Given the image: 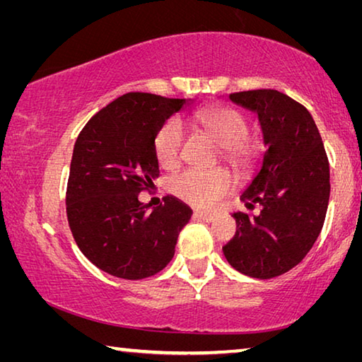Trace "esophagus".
<instances>
[{
	"instance_id": "esophagus-1",
	"label": "esophagus",
	"mask_w": 362,
	"mask_h": 362,
	"mask_svg": "<svg viewBox=\"0 0 362 362\" xmlns=\"http://www.w3.org/2000/svg\"><path fill=\"white\" fill-rule=\"evenodd\" d=\"M194 217L199 218V220H204V222H214V218H216V214H214V212L196 211V212H194Z\"/></svg>"
}]
</instances>
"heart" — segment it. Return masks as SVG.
<instances>
[{"mask_svg": "<svg viewBox=\"0 0 362 362\" xmlns=\"http://www.w3.org/2000/svg\"><path fill=\"white\" fill-rule=\"evenodd\" d=\"M192 122L220 145L223 161L241 170L250 163L252 148L247 144L249 126L241 113L230 107L214 105L201 108L192 116ZM185 132L179 119L170 118L159 127L155 137V155L159 164L174 169L182 161ZM235 188V180L226 169H188L170 179L169 189L177 198L194 207L207 209L217 204Z\"/></svg>", "mask_w": 362, "mask_h": 362, "instance_id": "1", "label": "heart"}]
</instances>
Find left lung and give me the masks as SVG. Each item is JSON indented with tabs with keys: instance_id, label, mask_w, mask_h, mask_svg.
Wrapping results in <instances>:
<instances>
[{
	"instance_id": "1",
	"label": "left lung",
	"mask_w": 362,
	"mask_h": 362,
	"mask_svg": "<svg viewBox=\"0 0 362 362\" xmlns=\"http://www.w3.org/2000/svg\"><path fill=\"white\" fill-rule=\"evenodd\" d=\"M230 99L259 115L267 151L241 201L259 216L235 212L236 235L223 246L230 265L247 276L284 274L313 247L326 218L329 159L313 116L274 89L243 90Z\"/></svg>"
}]
</instances>
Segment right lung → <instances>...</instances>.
<instances>
[{"instance_id": "obj_1", "label": "right lung", "mask_w": 362, "mask_h": 362, "mask_svg": "<svg viewBox=\"0 0 362 362\" xmlns=\"http://www.w3.org/2000/svg\"><path fill=\"white\" fill-rule=\"evenodd\" d=\"M185 99L129 93L90 118L73 148L66 217L81 252L122 279L153 276L173 260L192 209L174 196L139 201L159 175L155 137Z\"/></svg>"}]
</instances>
